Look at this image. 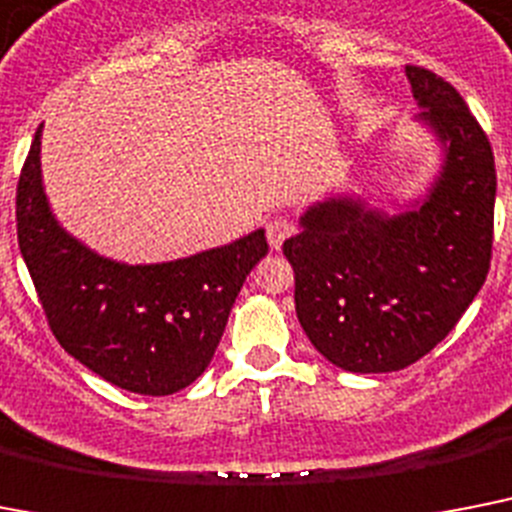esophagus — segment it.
I'll use <instances>...</instances> for the list:
<instances>
[{"label":"esophagus","mask_w":512,"mask_h":512,"mask_svg":"<svg viewBox=\"0 0 512 512\" xmlns=\"http://www.w3.org/2000/svg\"><path fill=\"white\" fill-rule=\"evenodd\" d=\"M294 234V223L286 218H273L268 223V242L273 249H281L289 236Z\"/></svg>","instance_id":"34e87169"}]
</instances>
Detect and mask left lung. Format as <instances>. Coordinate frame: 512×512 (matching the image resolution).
I'll return each instance as SVG.
<instances>
[{"instance_id": "8db88e82", "label": "left lung", "mask_w": 512, "mask_h": 512, "mask_svg": "<svg viewBox=\"0 0 512 512\" xmlns=\"http://www.w3.org/2000/svg\"><path fill=\"white\" fill-rule=\"evenodd\" d=\"M415 123L434 136L439 168L423 194L371 205L328 194L286 239L294 307L307 339L350 373L402 371L450 334L484 286L497 173L489 139L463 97L407 65Z\"/></svg>"}]
</instances>
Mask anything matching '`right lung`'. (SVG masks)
I'll return each instance as SVG.
<instances>
[{"mask_svg": "<svg viewBox=\"0 0 512 512\" xmlns=\"http://www.w3.org/2000/svg\"><path fill=\"white\" fill-rule=\"evenodd\" d=\"M41 128L18 184L20 255L57 342L110 384L165 397L213 360L244 281L268 255L263 228L168 263L99 255L54 218L41 176Z\"/></svg>", "mask_w": 512, "mask_h": 512, "instance_id": "add662e5", "label": "right lung"}]
</instances>
